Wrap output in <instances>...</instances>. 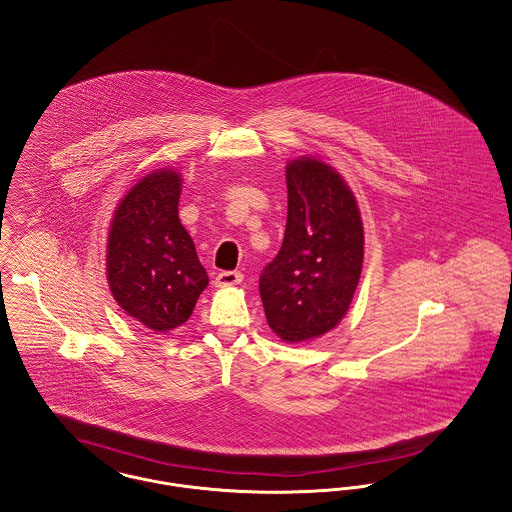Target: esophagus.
<instances>
[{
	"label": "esophagus",
	"instance_id": "34e87169",
	"mask_svg": "<svg viewBox=\"0 0 512 512\" xmlns=\"http://www.w3.org/2000/svg\"><path fill=\"white\" fill-rule=\"evenodd\" d=\"M243 280V274L240 271H222L216 274L214 286L216 288H226V286H236Z\"/></svg>",
	"mask_w": 512,
	"mask_h": 512
}]
</instances>
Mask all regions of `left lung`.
Wrapping results in <instances>:
<instances>
[{"label": "left lung", "mask_w": 512, "mask_h": 512, "mask_svg": "<svg viewBox=\"0 0 512 512\" xmlns=\"http://www.w3.org/2000/svg\"><path fill=\"white\" fill-rule=\"evenodd\" d=\"M288 218L259 280L267 323L288 342L321 338L350 309L363 265V222L344 178L319 156L286 164Z\"/></svg>", "instance_id": "left-lung-1"}]
</instances>
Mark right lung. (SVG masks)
Masks as SVG:
<instances>
[{"mask_svg":"<svg viewBox=\"0 0 512 512\" xmlns=\"http://www.w3.org/2000/svg\"><path fill=\"white\" fill-rule=\"evenodd\" d=\"M181 174L160 168L131 185L112 214L106 278L116 303L154 334L183 325L209 276L180 222Z\"/></svg>","mask_w":512,"mask_h":512,"instance_id":"obj_1","label":"right lung"}]
</instances>
